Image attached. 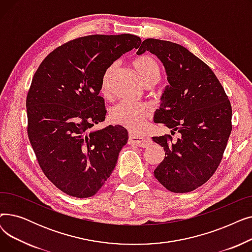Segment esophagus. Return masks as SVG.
<instances>
[{
  "label": "esophagus",
  "mask_w": 252,
  "mask_h": 252,
  "mask_svg": "<svg viewBox=\"0 0 252 252\" xmlns=\"http://www.w3.org/2000/svg\"><path fill=\"white\" fill-rule=\"evenodd\" d=\"M129 143L136 145L141 148H145L150 145L151 140L145 136H137L135 134H129Z\"/></svg>",
  "instance_id": "esophagus-1"
}]
</instances>
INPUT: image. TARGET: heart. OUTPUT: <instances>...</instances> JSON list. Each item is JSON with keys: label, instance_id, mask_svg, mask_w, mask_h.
Here are the masks:
<instances>
[{"label": "heart", "instance_id": "heart-1", "mask_svg": "<svg viewBox=\"0 0 252 252\" xmlns=\"http://www.w3.org/2000/svg\"><path fill=\"white\" fill-rule=\"evenodd\" d=\"M131 65H133L135 71L140 76L144 85L151 82H157L158 77H159V67H158L157 62L151 56H139L131 61ZM116 66V63H112L103 72L101 89L105 95L108 94L109 92L110 78ZM150 112L151 110L149 106L146 104L121 102L111 109L110 118L116 125H121L130 130H137L143 126L146 118L150 115Z\"/></svg>", "mask_w": 252, "mask_h": 252}]
</instances>
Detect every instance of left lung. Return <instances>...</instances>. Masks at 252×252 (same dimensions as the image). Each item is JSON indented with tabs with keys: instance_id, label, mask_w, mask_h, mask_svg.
<instances>
[{
	"instance_id": "8db88e82",
	"label": "left lung",
	"mask_w": 252,
	"mask_h": 252,
	"mask_svg": "<svg viewBox=\"0 0 252 252\" xmlns=\"http://www.w3.org/2000/svg\"><path fill=\"white\" fill-rule=\"evenodd\" d=\"M146 51L162 62L168 82L154 123L181 136L177 141L170 135L152 138L165 152L154 176L171 192H191L210 179L221 160L232 130L231 103L214 71L188 49L147 38L137 54Z\"/></svg>"
}]
</instances>
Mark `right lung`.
Returning a JSON list of instances; mask_svg holds the SVG:
<instances>
[{"mask_svg": "<svg viewBox=\"0 0 252 252\" xmlns=\"http://www.w3.org/2000/svg\"><path fill=\"white\" fill-rule=\"evenodd\" d=\"M141 42L128 33L78 37L50 53L35 71L26 98L29 138L44 174L62 192L91 197L112 174L128 134L118 125L93 129L106 115L101 79Z\"/></svg>", "mask_w": 252, "mask_h": 252, "instance_id": "1", "label": "right lung"}]
</instances>
